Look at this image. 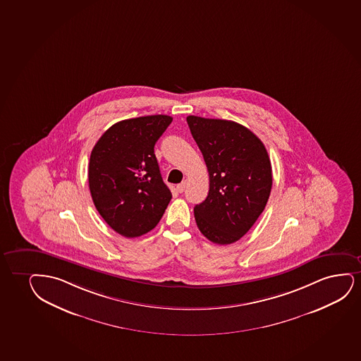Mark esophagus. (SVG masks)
<instances>
[{
	"label": "esophagus",
	"instance_id": "34e87169",
	"mask_svg": "<svg viewBox=\"0 0 361 361\" xmlns=\"http://www.w3.org/2000/svg\"><path fill=\"white\" fill-rule=\"evenodd\" d=\"M185 185H187V182H182L180 184H178V185H177V190H178V192H184V190H185Z\"/></svg>",
	"mask_w": 361,
	"mask_h": 361
}]
</instances>
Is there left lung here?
I'll use <instances>...</instances> for the list:
<instances>
[{
    "label": "left lung",
    "instance_id": "obj_1",
    "mask_svg": "<svg viewBox=\"0 0 361 361\" xmlns=\"http://www.w3.org/2000/svg\"><path fill=\"white\" fill-rule=\"evenodd\" d=\"M210 177L205 200L194 207L197 228L219 245L237 242L265 210L272 188L266 147L242 124L188 116Z\"/></svg>",
    "mask_w": 361,
    "mask_h": 361
}]
</instances>
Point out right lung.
I'll return each instance as SVG.
<instances>
[{
	"label": "right lung",
	"mask_w": 361,
	"mask_h": 361,
	"mask_svg": "<svg viewBox=\"0 0 361 361\" xmlns=\"http://www.w3.org/2000/svg\"><path fill=\"white\" fill-rule=\"evenodd\" d=\"M171 122L166 114L124 119L107 129L92 149L87 178L94 205L123 237H140L155 228L172 199L154 152Z\"/></svg>",
	"instance_id": "add662e5"
}]
</instances>
